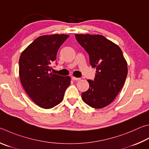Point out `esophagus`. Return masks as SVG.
Here are the masks:
<instances>
[{"label": "esophagus", "instance_id": "1", "mask_svg": "<svg viewBox=\"0 0 149 149\" xmlns=\"http://www.w3.org/2000/svg\"><path fill=\"white\" fill-rule=\"evenodd\" d=\"M72 80H74V81H79V80L81 79V78H78V77H72Z\"/></svg>", "mask_w": 149, "mask_h": 149}]
</instances>
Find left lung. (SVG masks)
Returning <instances> with one entry per match:
<instances>
[{
    "instance_id": "left-lung-1",
    "label": "left lung",
    "mask_w": 149,
    "mask_h": 149,
    "mask_svg": "<svg viewBox=\"0 0 149 149\" xmlns=\"http://www.w3.org/2000/svg\"><path fill=\"white\" fill-rule=\"evenodd\" d=\"M75 36L88 53L91 65L96 68L94 79L87 80L89 88L82 93V100L89 106L100 109L114 100L123 88L128 74L127 63L120 48L104 36Z\"/></svg>"
}]
</instances>
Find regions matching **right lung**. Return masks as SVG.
<instances>
[{
    "mask_svg": "<svg viewBox=\"0 0 149 149\" xmlns=\"http://www.w3.org/2000/svg\"><path fill=\"white\" fill-rule=\"evenodd\" d=\"M68 37L66 34L39 36L20 56L19 73L23 87L32 101L44 109L60 104L70 84L69 76L51 72L59 47Z\"/></svg>",
    "mask_w": 149,
    "mask_h": 149,
    "instance_id": "1",
    "label": "right lung"
}]
</instances>
